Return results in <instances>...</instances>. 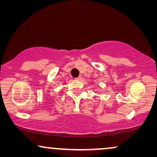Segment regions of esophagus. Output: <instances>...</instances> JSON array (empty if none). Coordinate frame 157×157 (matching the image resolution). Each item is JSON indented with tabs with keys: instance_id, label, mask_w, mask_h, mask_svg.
I'll use <instances>...</instances> for the list:
<instances>
[{
	"instance_id": "1",
	"label": "esophagus",
	"mask_w": 157,
	"mask_h": 157,
	"mask_svg": "<svg viewBox=\"0 0 157 157\" xmlns=\"http://www.w3.org/2000/svg\"><path fill=\"white\" fill-rule=\"evenodd\" d=\"M76 80H78V81H81V79H82V77H81V76H78V78H76Z\"/></svg>"
}]
</instances>
